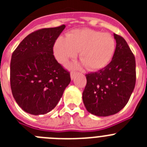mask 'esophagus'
Here are the masks:
<instances>
[{
    "label": "esophagus",
    "mask_w": 147,
    "mask_h": 147,
    "mask_svg": "<svg viewBox=\"0 0 147 147\" xmlns=\"http://www.w3.org/2000/svg\"><path fill=\"white\" fill-rule=\"evenodd\" d=\"M76 74V73L73 72V71H72V72H71V80H74V79Z\"/></svg>",
    "instance_id": "1"
}]
</instances>
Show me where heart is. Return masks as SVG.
<instances>
[{
  "mask_svg": "<svg viewBox=\"0 0 147 147\" xmlns=\"http://www.w3.org/2000/svg\"><path fill=\"white\" fill-rule=\"evenodd\" d=\"M115 49V41L109 33L90 28L74 30L67 37H58L54 46L56 59L65 63L76 57L90 70L101 69L108 64Z\"/></svg>",
  "mask_w": 147,
  "mask_h": 147,
  "instance_id": "heart-1",
  "label": "heart"
}]
</instances>
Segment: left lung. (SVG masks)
I'll return each instance as SVG.
<instances>
[{"label":"left lung","instance_id":"8db88e82","mask_svg":"<svg viewBox=\"0 0 147 147\" xmlns=\"http://www.w3.org/2000/svg\"><path fill=\"white\" fill-rule=\"evenodd\" d=\"M116 46L111 62L97 72L86 74L82 99L87 110L98 116H108L125 107L136 81V59L129 45L114 34Z\"/></svg>","mask_w":147,"mask_h":147}]
</instances>
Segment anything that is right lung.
I'll use <instances>...</instances> for the list:
<instances>
[{
  "instance_id": "add662e5",
  "label": "right lung",
  "mask_w": 147,
  "mask_h": 147,
  "mask_svg": "<svg viewBox=\"0 0 147 147\" xmlns=\"http://www.w3.org/2000/svg\"><path fill=\"white\" fill-rule=\"evenodd\" d=\"M65 26L39 29L22 40L10 63L11 93L25 112L41 115L57 106L71 82L70 73L56 60L53 47Z\"/></svg>"
}]
</instances>
